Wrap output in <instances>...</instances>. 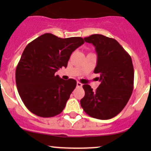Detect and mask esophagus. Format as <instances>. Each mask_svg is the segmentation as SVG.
Here are the masks:
<instances>
[{"label":"esophagus","instance_id":"esophagus-1","mask_svg":"<svg viewBox=\"0 0 151 151\" xmlns=\"http://www.w3.org/2000/svg\"><path fill=\"white\" fill-rule=\"evenodd\" d=\"M77 86H78V87H82V84L80 83V82H77Z\"/></svg>","mask_w":151,"mask_h":151}]
</instances>
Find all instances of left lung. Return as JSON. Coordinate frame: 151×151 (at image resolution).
Instances as JSON below:
<instances>
[{
	"label": "left lung",
	"instance_id": "1",
	"mask_svg": "<svg viewBox=\"0 0 151 151\" xmlns=\"http://www.w3.org/2000/svg\"><path fill=\"white\" fill-rule=\"evenodd\" d=\"M96 49L98 60L94 73L100 84L93 91L84 84L85 96L80 104L86 114L99 119L116 116L129 102L133 90L134 69L131 58L116 40L101 34L84 38Z\"/></svg>",
	"mask_w": 151,
	"mask_h": 151
}]
</instances>
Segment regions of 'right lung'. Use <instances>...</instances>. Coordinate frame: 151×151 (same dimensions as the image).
Segmentation results:
<instances>
[{
	"instance_id": "add662e5",
	"label": "right lung",
	"mask_w": 151,
	"mask_h": 151,
	"mask_svg": "<svg viewBox=\"0 0 151 151\" xmlns=\"http://www.w3.org/2000/svg\"><path fill=\"white\" fill-rule=\"evenodd\" d=\"M83 38H61L45 34L27 45L16 69L18 93L25 106L42 117L60 113L76 86L73 79L55 75L67 67L72 52L84 44Z\"/></svg>"
}]
</instances>
